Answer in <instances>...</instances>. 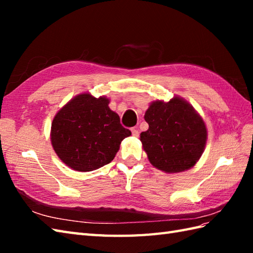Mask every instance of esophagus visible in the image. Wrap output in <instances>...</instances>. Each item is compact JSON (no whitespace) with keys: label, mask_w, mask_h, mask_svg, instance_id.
<instances>
[{"label":"esophagus","mask_w":253,"mask_h":253,"mask_svg":"<svg viewBox=\"0 0 253 253\" xmlns=\"http://www.w3.org/2000/svg\"><path fill=\"white\" fill-rule=\"evenodd\" d=\"M131 132H132V136H133V137H139V130H138V128H136V127L131 128Z\"/></svg>","instance_id":"34e87169"}]
</instances>
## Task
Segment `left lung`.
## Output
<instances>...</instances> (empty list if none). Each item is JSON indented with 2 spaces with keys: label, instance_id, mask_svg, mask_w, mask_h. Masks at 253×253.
I'll list each match as a JSON object with an SVG mask.
<instances>
[{
  "label": "left lung",
  "instance_id": "8db88e82",
  "mask_svg": "<svg viewBox=\"0 0 253 253\" xmlns=\"http://www.w3.org/2000/svg\"><path fill=\"white\" fill-rule=\"evenodd\" d=\"M149 129L140 141L154 168L165 173L191 169L207 143V127L202 117L184 99L153 101L144 114Z\"/></svg>",
  "mask_w": 253,
  "mask_h": 253
}]
</instances>
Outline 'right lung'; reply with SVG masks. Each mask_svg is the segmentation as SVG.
Instances as JSON below:
<instances>
[{
  "mask_svg": "<svg viewBox=\"0 0 253 253\" xmlns=\"http://www.w3.org/2000/svg\"><path fill=\"white\" fill-rule=\"evenodd\" d=\"M105 96L82 93L56 113L51 142L57 157L78 171H91L115 158L123 139L131 132L121 125L118 114Z\"/></svg>",
  "mask_w": 253,
  "mask_h": 253,
  "instance_id": "right-lung-1",
  "label": "right lung"
}]
</instances>
